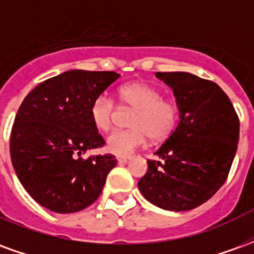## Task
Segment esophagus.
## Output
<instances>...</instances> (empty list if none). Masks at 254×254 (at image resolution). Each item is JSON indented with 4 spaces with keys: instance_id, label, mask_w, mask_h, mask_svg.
Returning a JSON list of instances; mask_svg holds the SVG:
<instances>
[{
    "instance_id": "esophagus-1",
    "label": "esophagus",
    "mask_w": 254,
    "mask_h": 254,
    "mask_svg": "<svg viewBox=\"0 0 254 254\" xmlns=\"http://www.w3.org/2000/svg\"><path fill=\"white\" fill-rule=\"evenodd\" d=\"M117 160H118L120 165H125V163H127L130 160V158H127V156H117Z\"/></svg>"
}]
</instances>
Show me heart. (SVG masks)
Instances as JSON below:
<instances>
[{
  "instance_id": "obj_1",
  "label": "heart",
  "mask_w": 254,
  "mask_h": 254,
  "mask_svg": "<svg viewBox=\"0 0 254 254\" xmlns=\"http://www.w3.org/2000/svg\"><path fill=\"white\" fill-rule=\"evenodd\" d=\"M118 99L124 109H133L129 118L130 129L111 133L106 140L109 152L118 156H129L148 143L149 137L162 140L167 137L178 124L180 107L176 100L162 98L159 89L147 83H129L118 89ZM116 105L99 95L91 105V120L100 132L113 127Z\"/></svg>"
}]
</instances>
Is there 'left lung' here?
<instances>
[{
  "instance_id": "obj_1",
  "label": "left lung",
  "mask_w": 254,
  "mask_h": 254,
  "mask_svg": "<svg viewBox=\"0 0 254 254\" xmlns=\"http://www.w3.org/2000/svg\"><path fill=\"white\" fill-rule=\"evenodd\" d=\"M180 107L176 130L148 160L138 190L167 211H189L219 190L234 160L240 120L218 84L188 72H156Z\"/></svg>"
}]
</instances>
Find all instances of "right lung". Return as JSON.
I'll return each mask as SVG.
<instances>
[{"instance_id": "add662e5", "label": "right lung", "mask_w": 254, "mask_h": 254, "mask_svg": "<svg viewBox=\"0 0 254 254\" xmlns=\"http://www.w3.org/2000/svg\"><path fill=\"white\" fill-rule=\"evenodd\" d=\"M120 74L67 70L41 83L25 96L10 134L16 176L42 207L73 213L91 205L116 167V156H80L105 140L91 120V105Z\"/></svg>"}]
</instances>
